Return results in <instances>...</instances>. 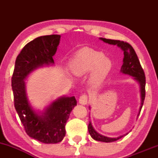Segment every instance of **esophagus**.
I'll use <instances>...</instances> for the list:
<instances>
[{
  "instance_id": "obj_1",
  "label": "esophagus",
  "mask_w": 158,
  "mask_h": 158,
  "mask_svg": "<svg viewBox=\"0 0 158 158\" xmlns=\"http://www.w3.org/2000/svg\"><path fill=\"white\" fill-rule=\"evenodd\" d=\"M88 97L87 94H82V95L80 96L79 99V102L81 105H86L88 103Z\"/></svg>"
}]
</instances>
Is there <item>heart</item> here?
I'll return each instance as SVG.
<instances>
[{"label":"heart","instance_id":"b5f03b06","mask_svg":"<svg viewBox=\"0 0 158 158\" xmlns=\"http://www.w3.org/2000/svg\"><path fill=\"white\" fill-rule=\"evenodd\" d=\"M111 61L105 58L102 52L85 48L78 51L70 61V69L76 76L85 75L91 71L90 82L99 84L111 68Z\"/></svg>","mask_w":158,"mask_h":158}]
</instances>
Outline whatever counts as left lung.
I'll list each match as a JSON object with an SVG mask.
<instances>
[{"label":"left lung","mask_w":158,"mask_h":158,"mask_svg":"<svg viewBox=\"0 0 158 158\" xmlns=\"http://www.w3.org/2000/svg\"><path fill=\"white\" fill-rule=\"evenodd\" d=\"M101 40H102L104 42L108 43V44L117 45L119 48H120L123 50L124 53V58H123V64L121 67V72L123 73L128 74V75L132 76L135 79H136L139 82L140 85V92H141V106L139 108V112H140L144 102L145 97H146V77H145V73L143 71V69L141 67L140 63L137 57V54L132 48L131 44H128V42L123 41H119V40H111V39H106L100 38ZM88 131H89L90 135L91 137L95 140L101 141V142L105 143H110L114 141L120 139L123 136L117 137V138H110V137H107L105 136L99 135L97 131L94 130V128L92 126L91 123L90 122L88 125Z\"/></svg>","instance_id":"8db88e82"}]
</instances>
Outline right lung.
I'll return each instance as SVG.
<instances>
[{"label":"right lung","mask_w":158,"mask_h":158,"mask_svg":"<svg viewBox=\"0 0 158 158\" xmlns=\"http://www.w3.org/2000/svg\"><path fill=\"white\" fill-rule=\"evenodd\" d=\"M59 35L40 36L23 47L17 56L12 77L14 106L26 133L44 143L61 142L65 136V125L70 112L77 106L74 97H61L38 115L27 100L24 79L39 67L53 64L60 41Z\"/></svg>","instance_id":"1"}]
</instances>
